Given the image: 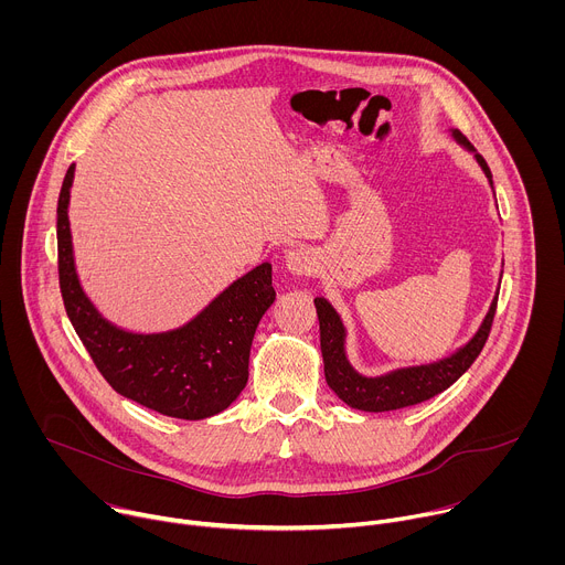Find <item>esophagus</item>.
I'll use <instances>...</instances> for the list:
<instances>
[{"mask_svg": "<svg viewBox=\"0 0 565 565\" xmlns=\"http://www.w3.org/2000/svg\"><path fill=\"white\" fill-rule=\"evenodd\" d=\"M315 255L310 248L306 246H297V248H290L284 257V266L288 273L297 275V277H306L310 273H315Z\"/></svg>", "mask_w": 565, "mask_h": 565, "instance_id": "obj_1", "label": "esophagus"}]
</instances>
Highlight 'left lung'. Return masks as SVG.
<instances>
[{
    "instance_id": "left-lung-1",
    "label": "left lung",
    "mask_w": 565,
    "mask_h": 565,
    "mask_svg": "<svg viewBox=\"0 0 565 565\" xmlns=\"http://www.w3.org/2000/svg\"><path fill=\"white\" fill-rule=\"evenodd\" d=\"M449 134L462 149L473 153L478 168L482 170V174H486L494 192L492 172L486 163V158L473 149V145L458 129H449ZM497 299H499V290L490 303L488 315L482 317L480 327L471 335V340L460 349H456L454 353H449L447 358H440L429 364L391 369L380 375H364L349 360V353H347L349 331L344 327L342 315L335 310V306L327 297H315V308L319 317L321 358H324V375L329 386L335 391V395L342 402H347L351 409L371 412V414L412 407V405H418V402H425L443 393L473 364L482 347H486L492 329V319L497 312Z\"/></svg>"
}]
</instances>
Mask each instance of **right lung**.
Listing matches in <instances>:
<instances>
[{"label": "right lung", "instance_id": "add662e5", "mask_svg": "<svg viewBox=\"0 0 565 565\" xmlns=\"http://www.w3.org/2000/svg\"><path fill=\"white\" fill-rule=\"evenodd\" d=\"M75 166L57 199L60 290L71 324L105 380L138 405L181 420L225 412L248 382L255 331L275 301L273 266L259 264L223 288L185 324L140 333L109 321L79 284L68 223Z\"/></svg>", "mask_w": 565, "mask_h": 565}]
</instances>
